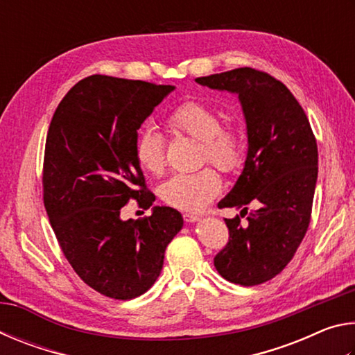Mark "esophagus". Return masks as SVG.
I'll list each match as a JSON object with an SVG mask.
<instances>
[{
	"instance_id": "34e87169",
	"label": "esophagus",
	"mask_w": 355,
	"mask_h": 355,
	"mask_svg": "<svg viewBox=\"0 0 355 355\" xmlns=\"http://www.w3.org/2000/svg\"><path fill=\"white\" fill-rule=\"evenodd\" d=\"M183 219L184 222H188V224H191V222H197L200 218L197 214H192V213H184L183 214Z\"/></svg>"
}]
</instances>
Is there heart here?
I'll list each match as a JSON object with an SVG mask.
<instances>
[{
	"label": "heart",
	"instance_id": "heart-1",
	"mask_svg": "<svg viewBox=\"0 0 355 355\" xmlns=\"http://www.w3.org/2000/svg\"><path fill=\"white\" fill-rule=\"evenodd\" d=\"M167 127L175 135L202 142V159L224 172L236 171L243 164L241 135L233 127H222L214 107L202 101H184L167 116ZM135 155L144 171L153 175L163 173L166 166L164 139L153 128H142L136 136ZM222 189L219 173L211 167L194 173H178L163 184L161 197L173 208L200 211Z\"/></svg>",
	"mask_w": 355,
	"mask_h": 355
}]
</instances>
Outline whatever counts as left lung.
Here are the masks:
<instances>
[{"label":"left lung","instance_id":"8db88e82","mask_svg":"<svg viewBox=\"0 0 355 355\" xmlns=\"http://www.w3.org/2000/svg\"><path fill=\"white\" fill-rule=\"evenodd\" d=\"M214 91L236 94L248 131L244 167L219 208H259L241 224L225 219L230 239L214 257L225 280L244 286L271 280L291 261L307 233L318 178V147L294 95L264 71L243 67L196 78Z\"/></svg>","mask_w":355,"mask_h":355}]
</instances>
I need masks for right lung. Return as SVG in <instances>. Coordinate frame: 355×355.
I'll return each mask as SVG.
<instances>
[{"instance_id": "obj_1", "label": "right lung", "mask_w": 355, "mask_h": 355, "mask_svg": "<svg viewBox=\"0 0 355 355\" xmlns=\"http://www.w3.org/2000/svg\"><path fill=\"white\" fill-rule=\"evenodd\" d=\"M175 86L92 75L59 103L48 128L44 203L59 245L95 291L128 300L159 277L164 252L182 230L171 207L142 219L120 218L130 199L155 202L135 155L137 130Z\"/></svg>"}]
</instances>
